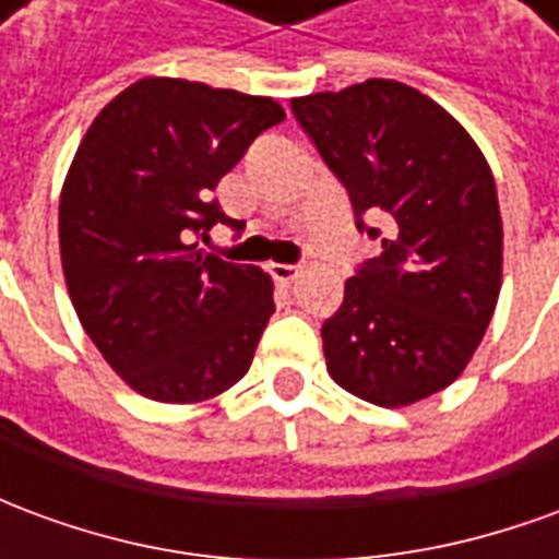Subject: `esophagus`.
<instances>
[{
	"label": "esophagus",
	"instance_id": "34e87169",
	"mask_svg": "<svg viewBox=\"0 0 559 559\" xmlns=\"http://www.w3.org/2000/svg\"><path fill=\"white\" fill-rule=\"evenodd\" d=\"M269 275L278 281V284H284V287H290L293 281L302 275V266H290V263H272V266H269Z\"/></svg>",
	"mask_w": 559,
	"mask_h": 559
}]
</instances>
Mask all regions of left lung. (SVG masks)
Wrapping results in <instances>:
<instances>
[{"instance_id": "8db88e82", "label": "left lung", "mask_w": 559, "mask_h": 559, "mask_svg": "<svg viewBox=\"0 0 559 559\" xmlns=\"http://www.w3.org/2000/svg\"><path fill=\"white\" fill-rule=\"evenodd\" d=\"M290 107L347 188L356 227L383 248L320 329L329 374L377 407L428 399L461 377L497 308L503 221L491 167L457 119L399 80Z\"/></svg>"}]
</instances>
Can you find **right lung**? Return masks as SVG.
<instances>
[{"mask_svg":"<svg viewBox=\"0 0 559 559\" xmlns=\"http://www.w3.org/2000/svg\"><path fill=\"white\" fill-rule=\"evenodd\" d=\"M278 102L176 78H143L95 116L59 197L68 296L128 386L197 404L239 383L275 311L263 269L197 248L239 221L212 200Z\"/></svg>","mask_w":559,"mask_h":559,"instance_id":"1","label":"right lung"}]
</instances>
